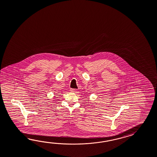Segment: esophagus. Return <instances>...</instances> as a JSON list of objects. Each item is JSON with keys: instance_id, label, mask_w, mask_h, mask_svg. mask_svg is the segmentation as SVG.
I'll return each instance as SVG.
<instances>
[{"instance_id": "1", "label": "esophagus", "mask_w": 157, "mask_h": 157, "mask_svg": "<svg viewBox=\"0 0 157 157\" xmlns=\"http://www.w3.org/2000/svg\"><path fill=\"white\" fill-rule=\"evenodd\" d=\"M70 91L72 92H75L77 91V89H74V88H71L70 89Z\"/></svg>"}]
</instances>
